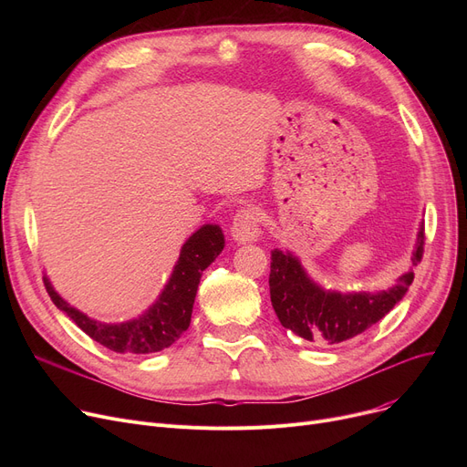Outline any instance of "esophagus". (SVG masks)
I'll return each instance as SVG.
<instances>
[{
    "label": "esophagus",
    "instance_id": "34e87169",
    "mask_svg": "<svg viewBox=\"0 0 467 467\" xmlns=\"http://www.w3.org/2000/svg\"><path fill=\"white\" fill-rule=\"evenodd\" d=\"M231 234L238 244L255 242L261 236V217L257 208L254 206L240 208L233 217Z\"/></svg>",
    "mask_w": 467,
    "mask_h": 467
}]
</instances>
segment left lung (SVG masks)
<instances>
[{"instance_id":"left-lung-1","label":"left lung","mask_w":467,"mask_h":467,"mask_svg":"<svg viewBox=\"0 0 467 467\" xmlns=\"http://www.w3.org/2000/svg\"><path fill=\"white\" fill-rule=\"evenodd\" d=\"M424 255V223L416 236L412 266ZM414 280L409 271L398 284L379 293H340L317 285L296 255L275 250L271 255V301L280 324L306 340H326L327 345L348 340L369 329L394 308Z\"/></svg>"}]
</instances>
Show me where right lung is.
Masks as SVG:
<instances>
[{
    "instance_id": "add662e5",
    "label": "right lung",
    "mask_w": 467,
    "mask_h": 467,
    "mask_svg": "<svg viewBox=\"0 0 467 467\" xmlns=\"http://www.w3.org/2000/svg\"><path fill=\"white\" fill-rule=\"evenodd\" d=\"M223 246L225 238L219 225H202L183 244L174 273H171L159 299L136 320L122 324L90 320L87 314L69 306L53 289L47 276L43 282L53 303L92 340L100 342L102 347L117 354H153L174 345L182 333L187 331L201 276L215 257L223 252Z\"/></svg>"
}]
</instances>
